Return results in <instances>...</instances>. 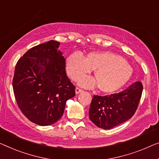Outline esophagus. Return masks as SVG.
Segmentation results:
<instances>
[{"mask_svg": "<svg viewBox=\"0 0 159 159\" xmlns=\"http://www.w3.org/2000/svg\"><path fill=\"white\" fill-rule=\"evenodd\" d=\"M81 92H83V90L80 89L79 88H76V89H75V93L76 94H79L80 93H81Z\"/></svg>", "mask_w": 159, "mask_h": 159, "instance_id": "34e87169", "label": "esophagus"}]
</instances>
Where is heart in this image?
Returning a JSON list of instances; mask_svg holds the SVG:
<instances>
[{
  "label": "heart",
  "mask_w": 159,
  "mask_h": 159,
  "mask_svg": "<svg viewBox=\"0 0 159 159\" xmlns=\"http://www.w3.org/2000/svg\"><path fill=\"white\" fill-rule=\"evenodd\" d=\"M67 74L78 80L93 70L94 78L83 77L79 86L88 89L98 86L101 92L114 93L125 86L132 75V68L121 56L109 51L91 52L85 57L74 53L67 57L65 63Z\"/></svg>",
  "instance_id": "b5f03b06"
}]
</instances>
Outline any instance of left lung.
Returning <instances> with one entry per match:
<instances>
[{
  "label": "left lung",
  "instance_id": "left-lung-1",
  "mask_svg": "<svg viewBox=\"0 0 159 159\" xmlns=\"http://www.w3.org/2000/svg\"><path fill=\"white\" fill-rule=\"evenodd\" d=\"M143 85L136 81L125 91L110 96H93L89 118L98 128L111 129L130 119L140 101Z\"/></svg>",
  "mask_w": 159,
  "mask_h": 159
}]
</instances>
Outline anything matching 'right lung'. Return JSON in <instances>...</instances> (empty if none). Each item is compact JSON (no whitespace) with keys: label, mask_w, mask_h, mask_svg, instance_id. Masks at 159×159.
<instances>
[{"label":"right lung","mask_w":159,"mask_h":159,"mask_svg":"<svg viewBox=\"0 0 159 159\" xmlns=\"http://www.w3.org/2000/svg\"><path fill=\"white\" fill-rule=\"evenodd\" d=\"M59 46L60 42L51 40L33 47L19 59L14 72L13 89L19 108L42 126L60 119L66 101L75 95Z\"/></svg>","instance_id":"add662e5"}]
</instances>
